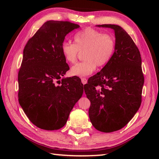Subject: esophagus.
<instances>
[{"instance_id":"esophagus-1","label":"esophagus","mask_w":159,"mask_h":159,"mask_svg":"<svg viewBox=\"0 0 159 159\" xmlns=\"http://www.w3.org/2000/svg\"><path fill=\"white\" fill-rule=\"evenodd\" d=\"M81 82L83 85H85L86 83H87V79L85 78H81Z\"/></svg>"}]
</instances>
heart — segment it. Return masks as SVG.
<instances>
[{"label": "heart", "instance_id": "obj_1", "mask_svg": "<svg viewBox=\"0 0 159 159\" xmlns=\"http://www.w3.org/2000/svg\"><path fill=\"white\" fill-rule=\"evenodd\" d=\"M74 43L64 41L61 46L62 55L67 63L76 62L79 51L84 52L85 61L76 64L70 69L72 76L83 77L90 75L96 66H103L112 57L116 43L114 38L109 34L92 28H87L78 32L74 36Z\"/></svg>", "mask_w": 159, "mask_h": 159}]
</instances>
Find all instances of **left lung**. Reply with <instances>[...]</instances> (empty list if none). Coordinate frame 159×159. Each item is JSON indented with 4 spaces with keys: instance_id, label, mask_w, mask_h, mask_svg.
<instances>
[{
    "instance_id": "obj_1",
    "label": "left lung",
    "mask_w": 159,
    "mask_h": 159,
    "mask_svg": "<svg viewBox=\"0 0 159 159\" xmlns=\"http://www.w3.org/2000/svg\"><path fill=\"white\" fill-rule=\"evenodd\" d=\"M115 33V51L100 72L84 85L90 102L89 116L94 128L103 133L121 129L139 110L144 77L141 57L130 36L120 26L96 25Z\"/></svg>"
}]
</instances>
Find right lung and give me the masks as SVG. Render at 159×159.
<instances>
[{
  "mask_svg": "<svg viewBox=\"0 0 159 159\" xmlns=\"http://www.w3.org/2000/svg\"><path fill=\"white\" fill-rule=\"evenodd\" d=\"M79 27L67 21L49 20L24 49L18 101L29 120L41 129L54 130L65 126L83 95L81 80L62 77L70 67L61 50L66 35Z\"/></svg>",
  "mask_w": 159,
  "mask_h": 159,
  "instance_id": "1",
  "label": "right lung"
}]
</instances>
